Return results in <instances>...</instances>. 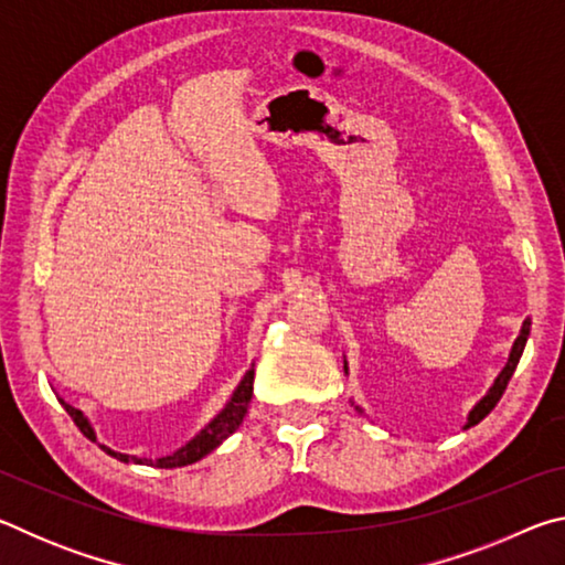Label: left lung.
Instances as JSON below:
<instances>
[{"label": "left lung", "mask_w": 565, "mask_h": 565, "mask_svg": "<svg viewBox=\"0 0 565 565\" xmlns=\"http://www.w3.org/2000/svg\"><path fill=\"white\" fill-rule=\"evenodd\" d=\"M529 333H531V321H525L523 329H521V337L515 339V343H513V351H511L509 363H505V369L501 371V376L495 379V384H493V388L489 391V396H486V398L481 401V404H478V406L471 411V416H468V426H476L478 420H483L486 416L491 414L493 406L501 401L503 391H505V386H509V381H511V376H513L515 366H519V359H521V353H523V349H525V339H529ZM468 426H466V428H468Z\"/></svg>", "instance_id": "1"}]
</instances>
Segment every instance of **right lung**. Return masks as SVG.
Instances as JSON below:
<instances>
[{"label":"right lung","instance_id":"1","mask_svg":"<svg viewBox=\"0 0 565 565\" xmlns=\"http://www.w3.org/2000/svg\"><path fill=\"white\" fill-rule=\"evenodd\" d=\"M252 394H254V369L248 371L242 384H238L232 401H228V406L212 420V424L204 428L202 434L194 438V441H189L184 448H179L177 454L164 456V458H157V461H145V458H131V456H124V454H117V451H109V448L102 446V444H99V448H104V451H107L109 456H114V458H117V461H124V463L134 461V463H149V466H157V468H179V466L194 463V461H199V458H204L206 454H212L214 448L224 441V438H228V436L236 431L238 424H242L244 416H246ZM62 406L66 408V414L72 416L74 424L79 426V431L87 436L89 441H97V436H94L92 426L87 424V418L82 416V411H76L74 406L64 404V401H62Z\"/></svg>","mask_w":565,"mask_h":565}]
</instances>
